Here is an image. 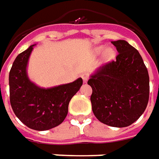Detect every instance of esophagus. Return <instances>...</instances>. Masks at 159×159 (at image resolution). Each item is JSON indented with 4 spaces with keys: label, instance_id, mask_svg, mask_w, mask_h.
Here are the masks:
<instances>
[{
    "label": "esophagus",
    "instance_id": "1",
    "mask_svg": "<svg viewBox=\"0 0 159 159\" xmlns=\"http://www.w3.org/2000/svg\"><path fill=\"white\" fill-rule=\"evenodd\" d=\"M89 77V74H87V73H84V74L82 75V78L84 80V83H86V82L88 81Z\"/></svg>",
    "mask_w": 159,
    "mask_h": 159
}]
</instances>
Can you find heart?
Wrapping results in <instances>:
<instances>
[{
	"instance_id": "obj_1",
	"label": "heart",
	"mask_w": 159,
	"mask_h": 159,
	"mask_svg": "<svg viewBox=\"0 0 159 159\" xmlns=\"http://www.w3.org/2000/svg\"><path fill=\"white\" fill-rule=\"evenodd\" d=\"M102 48H98L96 49V52L99 53L102 51ZM115 57V52H114V50L112 49L111 48H107L106 50H105V52H104V57H105V59H106L107 61H109V60H111V59H113Z\"/></svg>"
}]
</instances>
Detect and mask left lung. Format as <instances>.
I'll return each mask as SVG.
<instances>
[{
	"label": "left lung",
	"instance_id": "left-lung-1",
	"mask_svg": "<svg viewBox=\"0 0 159 159\" xmlns=\"http://www.w3.org/2000/svg\"><path fill=\"white\" fill-rule=\"evenodd\" d=\"M116 60L107 62L88 81L92 88V111L98 120L112 127H126L143 114L149 101L147 68L136 48L124 40L111 42Z\"/></svg>",
	"mask_w": 159,
	"mask_h": 159
}]
</instances>
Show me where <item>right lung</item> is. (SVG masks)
<instances>
[{
	"label": "right lung",
	"instance_id": "1",
	"mask_svg": "<svg viewBox=\"0 0 159 159\" xmlns=\"http://www.w3.org/2000/svg\"><path fill=\"white\" fill-rule=\"evenodd\" d=\"M33 46L19 54L13 62L9 71V99L14 113L26 126L47 130L65 119L70 101L81 88L83 79L50 89L34 85L26 73Z\"/></svg>",
	"mask_w": 159,
	"mask_h": 159
}]
</instances>
